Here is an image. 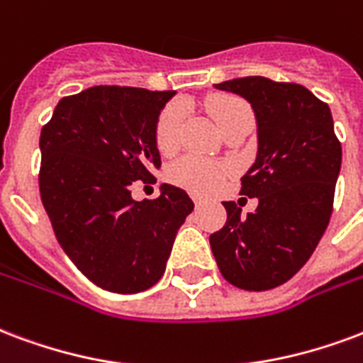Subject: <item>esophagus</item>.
I'll return each instance as SVG.
<instances>
[{
  "instance_id": "esophagus-1",
  "label": "esophagus",
  "mask_w": 363,
  "mask_h": 363,
  "mask_svg": "<svg viewBox=\"0 0 363 363\" xmlns=\"http://www.w3.org/2000/svg\"><path fill=\"white\" fill-rule=\"evenodd\" d=\"M192 200H194L196 208H200V206H202V203H203V200H202V198H198V196H194V198H192Z\"/></svg>"
}]
</instances>
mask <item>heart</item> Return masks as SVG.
<instances>
[{
  "label": "heart",
  "instance_id": "1",
  "mask_svg": "<svg viewBox=\"0 0 363 363\" xmlns=\"http://www.w3.org/2000/svg\"><path fill=\"white\" fill-rule=\"evenodd\" d=\"M208 111L213 115L221 130L233 125L236 119H242L252 113L250 106L244 99L236 96H213L208 99ZM182 109L179 106H167L157 117L155 123V146L161 154H173L181 144L182 133ZM229 167L219 161H209L186 155L169 169V179L182 189L196 192V194H208L221 186L227 179Z\"/></svg>",
  "mask_w": 363,
  "mask_h": 363
}]
</instances>
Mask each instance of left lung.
<instances>
[{
    "label": "left lung",
    "instance_id": "1",
    "mask_svg": "<svg viewBox=\"0 0 363 363\" xmlns=\"http://www.w3.org/2000/svg\"><path fill=\"white\" fill-rule=\"evenodd\" d=\"M252 104L257 121L256 163L240 194L257 198L246 217L223 202L227 221L209 235L217 267L244 291H269L310 259L333 213L342 147L329 106L296 82L244 77L216 84Z\"/></svg>",
    "mask_w": 363,
    "mask_h": 363
}]
</instances>
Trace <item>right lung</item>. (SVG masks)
I'll list each match as a JSON object with an SVG mask.
<instances>
[{
	"label": "right lung",
	"mask_w": 363,
	"mask_h": 363,
	"mask_svg": "<svg viewBox=\"0 0 363 363\" xmlns=\"http://www.w3.org/2000/svg\"><path fill=\"white\" fill-rule=\"evenodd\" d=\"M173 90L92 86L59 99L40 134V198L61 248L99 289L134 294L165 271L174 236L194 209L161 184L136 202L133 184L154 181L155 123Z\"/></svg>",
	"instance_id": "right-lung-1"
}]
</instances>
